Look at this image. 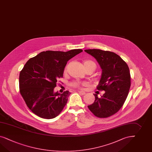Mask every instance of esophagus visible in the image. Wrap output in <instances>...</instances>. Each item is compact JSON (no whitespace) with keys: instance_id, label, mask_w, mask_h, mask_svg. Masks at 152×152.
Instances as JSON below:
<instances>
[{"instance_id":"obj_1","label":"esophagus","mask_w":152,"mask_h":152,"mask_svg":"<svg viewBox=\"0 0 152 152\" xmlns=\"http://www.w3.org/2000/svg\"><path fill=\"white\" fill-rule=\"evenodd\" d=\"M78 94H81V95H84V94H85L86 93H85V92H84V91H78Z\"/></svg>"}]
</instances>
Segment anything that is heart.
<instances>
[{"instance_id":"1","label":"heart","mask_w":152,"mask_h":152,"mask_svg":"<svg viewBox=\"0 0 152 152\" xmlns=\"http://www.w3.org/2000/svg\"><path fill=\"white\" fill-rule=\"evenodd\" d=\"M92 62H93L87 60V61H85L84 62L83 64H89V63H92ZM93 63H94V62H93ZM66 71V67L65 69V70H64V72H65ZM80 85H81V83H80V82L73 81V82L70 83V86L74 87H77V88H78V87H80Z\"/></svg>"}]
</instances>
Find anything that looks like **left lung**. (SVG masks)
Returning a JSON list of instances; mask_svg holds the SVG:
<instances>
[{
  "label": "left lung",
  "mask_w": 152,
  "mask_h": 152,
  "mask_svg": "<svg viewBox=\"0 0 152 152\" xmlns=\"http://www.w3.org/2000/svg\"><path fill=\"white\" fill-rule=\"evenodd\" d=\"M85 52L94 57L102 69L97 90L104 91L101 97L94 94L95 101L88 109L99 118L115 115L127 97L131 85V74L127 63L115 53L99 49H88Z\"/></svg>",
  "instance_id": "left-lung-1"
}]
</instances>
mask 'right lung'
I'll return each mask as SVG.
<instances>
[{
	"instance_id": "right-lung-1",
	"label": "right lung",
	"mask_w": 152,
	"mask_h": 152,
	"mask_svg": "<svg viewBox=\"0 0 152 152\" xmlns=\"http://www.w3.org/2000/svg\"><path fill=\"white\" fill-rule=\"evenodd\" d=\"M81 49L67 52L46 51L30 58L19 75V91L26 106L34 114L45 118H55L67 102L70 93L53 92L58 79L63 77L67 61Z\"/></svg>"
}]
</instances>
